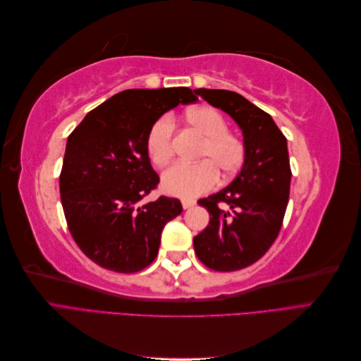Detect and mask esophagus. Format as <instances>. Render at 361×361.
Wrapping results in <instances>:
<instances>
[{"label": "esophagus", "instance_id": "obj_1", "mask_svg": "<svg viewBox=\"0 0 361 361\" xmlns=\"http://www.w3.org/2000/svg\"><path fill=\"white\" fill-rule=\"evenodd\" d=\"M194 204H195V200H192V199H182L183 209H190V207H192Z\"/></svg>", "mask_w": 361, "mask_h": 361}]
</instances>
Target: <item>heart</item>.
Returning a JSON list of instances; mask_svg holds the SVG:
<instances>
[{
  "label": "heart",
  "mask_w": 361,
  "mask_h": 361,
  "mask_svg": "<svg viewBox=\"0 0 361 361\" xmlns=\"http://www.w3.org/2000/svg\"><path fill=\"white\" fill-rule=\"evenodd\" d=\"M187 123L199 133L203 143L199 149L195 164L178 162L161 176L166 192L183 199H192L212 190L218 173L224 179L231 178L245 161V143L238 134L227 129L226 117L209 105L191 106L185 113ZM147 155L157 167H162L173 157V123L164 116L152 125L147 134Z\"/></svg>",
  "instance_id": "heart-1"
}]
</instances>
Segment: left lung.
Listing matches in <instances>:
<instances>
[{
	"instance_id": "1",
	"label": "left lung",
	"mask_w": 361,
	"mask_h": 361,
	"mask_svg": "<svg viewBox=\"0 0 361 361\" xmlns=\"http://www.w3.org/2000/svg\"><path fill=\"white\" fill-rule=\"evenodd\" d=\"M195 94L243 129L244 166L228 187L197 202L211 220L192 241L207 268L238 271L264 256L281 228L292 178L286 137L268 113L241 94L215 89H197Z\"/></svg>"
}]
</instances>
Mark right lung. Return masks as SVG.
I'll use <instances>...</instances> for the list:
<instances>
[{
	"label": "right lung",
	"instance_id": "add662e5",
	"mask_svg": "<svg viewBox=\"0 0 361 361\" xmlns=\"http://www.w3.org/2000/svg\"><path fill=\"white\" fill-rule=\"evenodd\" d=\"M195 101L188 87L125 90L96 106L68 137L61 204L76 245L94 264L130 274L155 260L162 228L182 204L166 195L143 203L159 183L147 134L164 113Z\"/></svg>",
	"mask_w": 361,
	"mask_h": 361
}]
</instances>
